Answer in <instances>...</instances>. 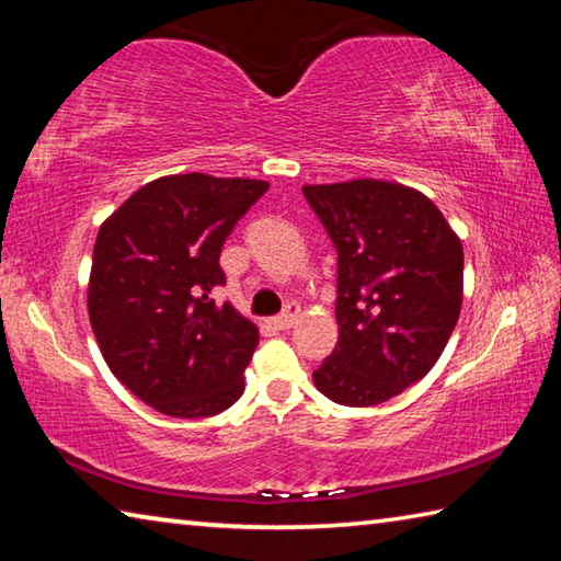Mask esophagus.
Returning <instances> with one entry per match:
<instances>
[{
  "label": "esophagus",
  "mask_w": 561,
  "mask_h": 561,
  "mask_svg": "<svg viewBox=\"0 0 561 561\" xmlns=\"http://www.w3.org/2000/svg\"><path fill=\"white\" fill-rule=\"evenodd\" d=\"M299 317H301V309L297 307V304H289V307L284 309L279 317H274V319H272V324H274V329L287 331V329H291L294 324H297Z\"/></svg>",
  "instance_id": "1"
}]
</instances>
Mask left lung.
Masks as SVG:
<instances>
[{"instance_id":"1","label":"left lung","mask_w":561,"mask_h":561,"mask_svg":"<svg viewBox=\"0 0 561 561\" xmlns=\"http://www.w3.org/2000/svg\"><path fill=\"white\" fill-rule=\"evenodd\" d=\"M339 252V341L314 386L378 405L431 371L460 317L462 242L423 193L358 178L304 185Z\"/></svg>"}]
</instances>
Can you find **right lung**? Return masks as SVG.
<instances>
[{
	"label": "right lung",
	"mask_w": 561,
	"mask_h": 561,
	"mask_svg": "<svg viewBox=\"0 0 561 561\" xmlns=\"http://www.w3.org/2000/svg\"><path fill=\"white\" fill-rule=\"evenodd\" d=\"M270 183L205 173L136 190L101 225L89 277V319L111 374L173 417H205L244 391L260 331L232 304L220 252Z\"/></svg>",
	"instance_id": "obj_1"
}]
</instances>
